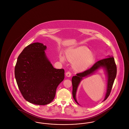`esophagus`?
<instances>
[{"instance_id":"34e87169","label":"esophagus","mask_w":129,"mask_h":129,"mask_svg":"<svg viewBox=\"0 0 129 129\" xmlns=\"http://www.w3.org/2000/svg\"><path fill=\"white\" fill-rule=\"evenodd\" d=\"M66 76H67V77H71V72H69V71H68V72H67L66 73Z\"/></svg>"}]
</instances>
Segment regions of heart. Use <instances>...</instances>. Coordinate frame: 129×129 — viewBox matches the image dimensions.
Returning <instances> with one entry per match:
<instances>
[{
	"label": "heart",
	"instance_id": "obj_1",
	"mask_svg": "<svg viewBox=\"0 0 129 129\" xmlns=\"http://www.w3.org/2000/svg\"><path fill=\"white\" fill-rule=\"evenodd\" d=\"M67 60L72 63L73 69L77 72H82L87 70L94 62L95 55L86 46H80L68 50L66 53ZM60 61L64 62V57L60 56Z\"/></svg>",
	"mask_w": 129,
	"mask_h": 129
}]
</instances>
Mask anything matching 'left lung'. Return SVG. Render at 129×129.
<instances>
[{
  "label": "left lung",
  "instance_id": "left-lung-1",
  "mask_svg": "<svg viewBox=\"0 0 129 129\" xmlns=\"http://www.w3.org/2000/svg\"><path fill=\"white\" fill-rule=\"evenodd\" d=\"M100 68H103L105 69L107 76V89L104 101L106 100L110 95L114 80L117 75V66L114 58L112 56L111 57L104 58L97 61L89 69H88L83 72L77 73L76 74V76L72 77V95L74 100L78 104H79L76 98V94L78 87L83 77H85L93 74Z\"/></svg>",
  "mask_w": 129,
  "mask_h": 129
}]
</instances>
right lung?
Segmentation results:
<instances>
[{"label":"right lung","instance_id":"1","mask_svg":"<svg viewBox=\"0 0 129 129\" xmlns=\"http://www.w3.org/2000/svg\"><path fill=\"white\" fill-rule=\"evenodd\" d=\"M46 46L36 42L26 47L15 67L18 88L27 101L45 105L54 100L56 89L64 79V70L53 67L47 58Z\"/></svg>","mask_w":129,"mask_h":129}]
</instances>
